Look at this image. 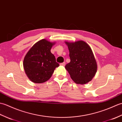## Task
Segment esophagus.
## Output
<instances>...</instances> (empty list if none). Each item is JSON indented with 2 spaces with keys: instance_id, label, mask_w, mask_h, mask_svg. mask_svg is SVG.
Here are the masks:
<instances>
[{
  "instance_id": "obj_1",
  "label": "esophagus",
  "mask_w": 122,
  "mask_h": 122,
  "mask_svg": "<svg viewBox=\"0 0 122 122\" xmlns=\"http://www.w3.org/2000/svg\"><path fill=\"white\" fill-rule=\"evenodd\" d=\"M61 66H65V62H63V63H61Z\"/></svg>"
}]
</instances>
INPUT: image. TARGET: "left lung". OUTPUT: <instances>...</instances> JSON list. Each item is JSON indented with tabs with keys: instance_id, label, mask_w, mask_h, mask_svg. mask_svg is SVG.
<instances>
[{
	"instance_id": "left-lung-1",
	"label": "left lung",
	"mask_w": 122,
	"mask_h": 122,
	"mask_svg": "<svg viewBox=\"0 0 122 122\" xmlns=\"http://www.w3.org/2000/svg\"><path fill=\"white\" fill-rule=\"evenodd\" d=\"M65 42L68 46L70 58V63L65 66L66 69L76 83H87L95 76L98 67L90 46L82 40Z\"/></svg>"
}]
</instances>
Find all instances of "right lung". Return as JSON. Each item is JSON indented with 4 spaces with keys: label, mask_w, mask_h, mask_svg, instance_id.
Masks as SVG:
<instances>
[{
    "label": "right lung",
    "mask_w": 122,
    "mask_h": 122,
    "mask_svg": "<svg viewBox=\"0 0 122 122\" xmlns=\"http://www.w3.org/2000/svg\"><path fill=\"white\" fill-rule=\"evenodd\" d=\"M55 42L42 39L34 44L26 53L23 62L29 79L36 83L46 81L59 65L51 50Z\"/></svg>",
    "instance_id": "right-lung-1"
}]
</instances>
